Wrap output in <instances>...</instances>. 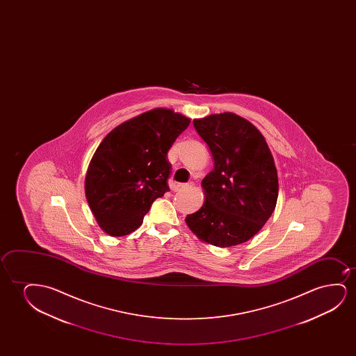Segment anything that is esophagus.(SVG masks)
<instances>
[{
    "mask_svg": "<svg viewBox=\"0 0 356 356\" xmlns=\"http://www.w3.org/2000/svg\"><path fill=\"white\" fill-rule=\"evenodd\" d=\"M192 186H193V184H176V185L174 186V191L177 192V191L187 190V188H191Z\"/></svg>",
    "mask_w": 356,
    "mask_h": 356,
    "instance_id": "obj_1",
    "label": "esophagus"
}]
</instances>
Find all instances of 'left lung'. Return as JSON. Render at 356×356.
<instances>
[{
	"mask_svg": "<svg viewBox=\"0 0 356 356\" xmlns=\"http://www.w3.org/2000/svg\"><path fill=\"white\" fill-rule=\"evenodd\" d=\"M209 146L214 170L202 181L204 205L186 216L191 231L207 243L225 248L258 234L275 210L277 170L258 129L234 113L193 120Z\"/></svg>",
	"mask_w": 356,
	"mask_h": 356,
	"instance_id": "1",
	"label": "left lung"
}]
</instances>
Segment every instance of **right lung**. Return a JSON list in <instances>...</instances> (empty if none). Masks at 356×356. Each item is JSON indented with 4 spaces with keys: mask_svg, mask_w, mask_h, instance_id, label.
Segmentation results:
<instances>
[{
    "mask_svg": "<svg viewBox=\"0 0 356 356\" xmlns=\"http://www.w3.org/2000/svg\"><path fill=\"white\" fill-rule=\"evenodd\" d=\"M190 122L180 113L156 108L122 122L104 137L88 165L85 192L106 234H131L153 202L169 191L168 152Z\"/></svg>",
    "mask_w": 356,
    "mask_h": 356,
    "instance_id": "obj_1",
    "label": "right lung"
}]
</instances>
